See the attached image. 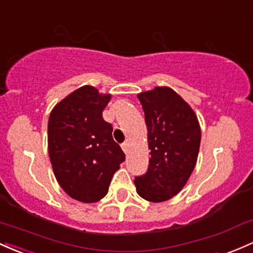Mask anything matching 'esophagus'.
<instances>
[{"mask_svg": "<svg viewBox=\"0 0 253 253\" xmlns=\"http://www.w3.org/2000/svg\"><path fill=\"white\" fill-rule=\"evenodd\" d=\"M121 148H122V150H124L125 154H127V152H128V143L121 144Z\"/></svg>", "mask_w": 253, "mask_h": 253, "instance_id": "1", "label": "esophagus"}]
</instances>
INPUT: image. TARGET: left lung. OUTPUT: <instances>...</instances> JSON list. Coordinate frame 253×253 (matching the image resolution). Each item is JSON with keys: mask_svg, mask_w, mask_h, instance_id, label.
<instances>
[{"mask_svg": "<svg viewBox=\"0 0 253 253\" xmlns=\"http://www.w3.org/2000/svg\"><path fill=\"white\" fill-rule=\"evenodd\" d=\"M148 127L151 158L134 184L141 198L154 203L176 196L196 167L201 127L192 108L174 90L157 86L138 95Z\"/></svg>", "mask_w": 253, "mask_h": 253, "instance_id": "obj_1", "label": "left lung"}]
</instances>
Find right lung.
Masks as SVG:
<instances>
[{"mask_svg":"<svg viewBox=\"0 0 253 253\" xmlns=\"http://www.w3.org/2000/svg\"><path fill=\"white\" fill-rule=\"evenodd\" d=\"M112 95L82 86L51 110L48 150L55 177L62 190L83 203H95L108 193L125 154L113 139V127L102 112Z\"/></svg>","mask_w":253,"mask_h":253,"instance_id":"obj_1","label":"right lung"}]
</instances>
